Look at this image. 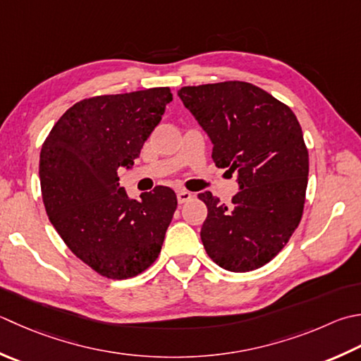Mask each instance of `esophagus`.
<instances>
[{"label": "esophagus", "mask_w": 361, "mask_h": 361, "mask_svg": "<svg viewBox=\"0 0 361 361\" xmlns=\"http://www.w3.org/2000/svg\"><path fill=\"white\" fill-rule=\"evenodd\" d=\"M176 199H178V203L183 204L192 199V194L188 192V190H178V192H176Z\"/></svg>", "instance_id": "esophagus-1"}]
</instances>
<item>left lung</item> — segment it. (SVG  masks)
<instances>
[{"instance_id":"left-lung-1","label":"left lung","mask_w":361,"mask_h":361,"mask_svg":"<svg viewBox=\"0 0 361 361\" xmlns=\"http://www.w3.org/2000/svg\"><path fill=\"white\" fill-rule=\"evenodd\" d=\"M213 142L217 167L238 173L239 192L225 207L199 194L208 216L200 238L224 269L249 272L277 257L299 227L308 185V150L289 106L244 81L178 90Z\"/></svg>"}]
</instances>
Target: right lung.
I'll use <instances>...</instances> for the list:
<instances>
[{
  "mask_svg": "<svg viewBox=\"0 0 361 361\" xmlns=\"http://www.w3.org/2000/svg\"><path fill=\"white\" fill-rule=\"evenodd\" d=\"M172 102L169 87L75 103L42 145L39 176L49 222L103 277H136L157 261L176 209L171 188L130 199L117 171L130 169Z\"/></svg>",
  "mask_w": 361,
  "mask_h": 361,
  "instance_id": "right-lung-1",
  "label": "right lung"
}]
</instances>
